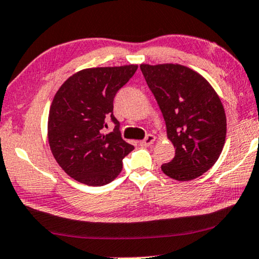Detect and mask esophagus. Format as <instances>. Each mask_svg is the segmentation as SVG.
<instances>
[{"instance_id": "esophagus-1", "label": "esophagus", "mask_w": 259, "mask_h": 259, "mask_svg": "<svg viewBox=\"0 0 259 259\" xmlns=\"http://www.w3.org/2000/svg\"><path fill=\"white\" fill-rule=\"evenodd\" d=\"M155 140H156V137H155L154 135H148L146 139L140 141V146L141 147H149L155 142Z\"/></svg>"}]
</instances>
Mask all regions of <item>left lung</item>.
<instances>
[{
	"instance_id": "left-lung-1",
	"label": "left lung",
	"mask_w": 259,
	"mask_h": 259,
	"mask_svg": "<svg viewBox=\"0 0 259 259\" xmlns=\"http://www.w3.org/2000/svg\"><path fill=\"white\" fill-rule=\"evenodd\" d=\"M163 115L175 156L161 165L174 180L189 181L213 167L226 139L225 110L211 84L179 64L141 65Z\"/></svg>"
}]
</instances>
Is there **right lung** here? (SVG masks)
I'll use <instances>...</instances> for the list:
<instances>
[{"instance_id": "obj_1", "label": "right lung", "mask_w": 259, "mask_h": 259, "mask_svg": "<svg viewBox=\"0 0 259 259\" xmlns=\"http://www.w3.org/2000/svg\"><path fill=\"white\" fill-rule=\"evenodd\" d=\"M137 67L85 68L71 75L55 94L48 115V142L55 161L74 180L104 186L122 170L123 157L134 146L120 136L113 98ZM109 118L116 125L112 133L104 134Z\"/></svg>"}]
</instances>
